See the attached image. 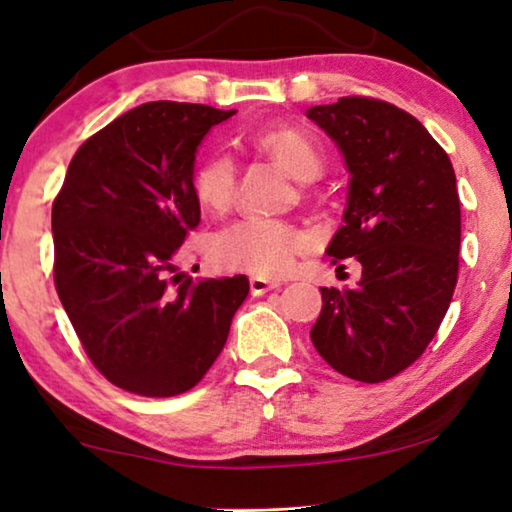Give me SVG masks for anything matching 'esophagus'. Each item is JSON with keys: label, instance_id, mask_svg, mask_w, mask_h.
<instances>
[{"label": "esophagus", "instance_id": "1", "mask_svg": "<svg viewBox=\"0 0 512 512\" xmlns=\"http://www.w3.org/2000/svg\"><path fill=\"white\" fill-rule=\"evenodd\" d=\"M277 286H282V284L272 282V279H265V277H251V279H249L251 296H263V293L277 289Z\"/></svg>", "mask_w": 512, "mask_h": 512}]
</instances>
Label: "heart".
Listing matches in <instances>:
<instances>
[{"label":"heart","instance_id":"1","mask_svg":"<svg viewBox=\"0 0 512 512\" xmlns=\"http://www.w3.org/2000/svg\"><path fill=\"white\" fill-rule=\"evenodd\" d=\"M251 144L275 158L291 177L310 181L321 170V151L307 132L293 125H272L251 135ZM195 198L212 212H226L235 200L237 172L228 156H212L195 172ZM307 237L296 226L263 216H249L223 228L212 242L216 268L247 272L258 277H277L289 272L293 258L305 249Z\"/></svg>","mask_w":512,"mask_h":512}]
</instances>
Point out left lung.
<instances>
[{"label":"left lung","instance_id":"1","mask_svg":"<svg viewBox=\"0 0 512 512\" xmlns=\"http://www.w3.org/2000/svg\"><path fill=\"white\" fill-rule=\"evenodd\" d=\"M349 172L342 226L326 254L356 258L361 279L321 289L310 338L328 366L384 382L415 363L450 307L461 209L452 163L408 111L370 97L307 109Z\"/></svg>","mask_w":512,"mask_h":512}]
</instances>
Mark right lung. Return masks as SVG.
<instances>
[{"instance_id": "obj_1", "label": "right lung", "mask_w": 512, "mask_h": 512, "mask_svg": "<svg viewBox=\"0 0 512 512\" xmlns=\"http://www.w3.org/2000/svg\"><path fill=\"white\" fill-rule=\"evenodd\" d=\"M235 109L146 102L74 153L53 202L55 289L111 384L167 398L198 384L249 293L244 275L170 278L200 223L195 153Z\"/></svg>"}]
</instances>
